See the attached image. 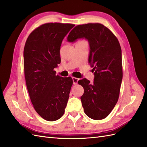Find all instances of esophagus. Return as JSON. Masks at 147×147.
<instances>
[{"label": "esophagus", "mask_w": 147, "mask_h": 147, "mask_svg": "<svg viewBox=\"0 0 147 147\" xmlns=\"http://www.w3.org/2000/svg\"><path fill=\"white\" fill-rule=\"evenodd\" d=\"M72 80H73V84L74 85H77V82L78 81V78H76V77H72Z\"/></svg>", "instance_id": "1"}]
</instances>
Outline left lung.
<instances>
[{"label": "left lung", "instance_id": "8db88e82", "mask_svg": "<svg viewBox=\"0 0 147 147\" xmlns=\"http://www.w3.org/2000/svg\"><path fill=\"white\" fill-rule=\"evenodd\" d=\"M84 38L90 46L88 63L94 71V80L78 81L84 89L80 99L86 115L102 120L109 115L119 100L123 77L121 50L115 35L101 24L78 25L69 33L67 41Z\"/></svg>", "mask_w": 147, "mask_h": 147}]
</instances>
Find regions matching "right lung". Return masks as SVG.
<instances>
[{
  "label": "right lung",
  "instance_id": "add662e5",
  "mask_svg": "<svg viewBox=\"0 0 147 147\" xmlns=\"http://www.w3.org/2000/svg\"><path fill=\"white\" fill-rule=\"evenodd\" d=\"M74 24L47 23L28 35L24 50V74L34 108L43 119L55 121L65 112L70 89V77L56 76L60 63V49L63 39Z\"/></svg>",
  "mask_w": 147,
  "mask_h": 147
}]
</instances>
